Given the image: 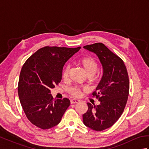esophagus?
Segmentation results:
<instances>
[{
	"mask_svg": "<svg viewBox=\"0 0 149 149\" xmlns=\"http://www.w3.org/2000/svg\"><path fill=\"white\" fill-rule=\"evenodd\" d=\"M79 102H80V101L79 100H77V99H72V100H70V103H71V104L79 103Z\"/></svg>",
	"mask_w": 149,
	"mask_h": 149,
	"instance_id": "34e87169",
	"label": "esophagus"
}]
</instances>
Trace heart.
<instances>
[{
  "instance_id": "b5f03b06",
  "label": "heart",
  "mask_w": 149,
  "mask_h": 149,
  "mask_svg": "<svg viewBox=\"0 0 149 149\" xmlns=\"http://www.w3.org/2000/svg\"><path fill=\"white\" fill-rule=\"evenodd\" d=\"M79 63L83 66L88 77H92L95 74L98 70V64L93 58L91 57H85L79 60ZM70 68V65H66L63 68L62 71V77L63 79H66L68 78ZM68 92L72 96L78 97L81 95V90L79 87L72 86L68 89Z\"/></svg>"
}]
</instances>
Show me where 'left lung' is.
<instances>
[{"instance_id": "1", "label": "left lung", "mask_w": 149, "mask_h": 149, "mask_svg": "<svg viewBox=\"0 0 149 149\" xmlns=\"http://www.w3.org/2000/svg\"><path fill=\"white\" fill-rule=\"evenodd\" d=\"M83 47L96 54L103 68L102 77L92 93L100 104L87 103L83 123L94 131H101L111 127L123 112L129 91L128 73L123 60L104 44L96 43Z\"/></svg>"}]
</instances>
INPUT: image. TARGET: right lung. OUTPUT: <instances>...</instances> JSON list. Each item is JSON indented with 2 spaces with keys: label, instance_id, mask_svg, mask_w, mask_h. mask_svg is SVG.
Returning <instances> with one entry per match:
<instances>
[{
  "label": "right lung",
  "instance_id": "obj_1",
  "mask_svg": "<svg viewBox=\"0 0 149 149\" xmlns=\"http://www.w3.org/2000/svg\"><path fill=\"white\" fill-rule=\"evenodd\" d=\"M80 49L44 47L31 56L22 66L18 97L27 118L36 127L42 129L54 127L69 107L68 99H53L50 90L61 82L63 66Z\"/></svg>",
  "mask_w": 149,
  "mask_h": 149
}]
</instances>
